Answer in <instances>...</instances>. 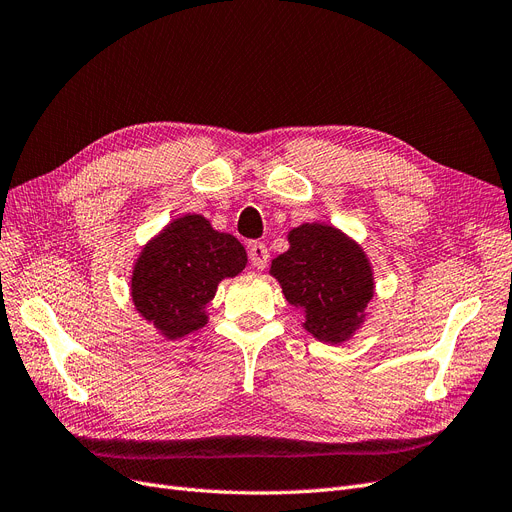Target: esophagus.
Returning a JSON list of instances; mask_svg holds the SVG:
<instances>
[{
    "label": "esophagus",
    "instance_id": "obj_1",
    "mask_svg": "<svg viewBox=\"0 0 512 512\" xmlns=\"http://www.w3.org/2000/svg\"><path fill=\"white\" fill-rule=\"evenodd\" d=\"M249 259L253 263V268L266 270L268 259H270V253L266 249V244H263V242H251L249 244Z\"/></svg>",
    "mask_w": 512,
    "mask_h": 512
}]
</instances>
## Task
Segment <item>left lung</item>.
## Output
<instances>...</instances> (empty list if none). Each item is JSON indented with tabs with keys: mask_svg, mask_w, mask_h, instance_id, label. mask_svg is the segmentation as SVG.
<instances>
[{
	"mask_svg": "<svg viewBox=\"0 0 512 512\" xmlns=\"http://www.w3.org/2000/svg\"><path fill=\"white\" fill-rule=\"evenodd\" d=\"M287 240L289 249L272 259L270 276L304 312L301 327L312 337L329 346L348 342L365 325L375 295L369 255L331 223H301Z\"/></svg>",
	"mask_w": 512,
	"mask_h": 512,
	"instance_id": "left-lung-1",
	"label": "left lung"
}]
</instances>
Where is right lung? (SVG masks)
Wrapping results in <instances>:
<instances>
[{"mask_svg":"<svg viewBox=\"0 0 512 512\" xmlns=\"http://www.w3.org/2000/svg\"><path fill=\"white\" fill-rule=\"evenodd\" d=\"M246 266L244 246L204 215H181L151 236L132 263L130 297L139 316L168 342L208 323L219 282Z\"/></svg>","mask_w":512,"mask_h":512,"instance_id":"1","label":"right lung"}]
</instances>
